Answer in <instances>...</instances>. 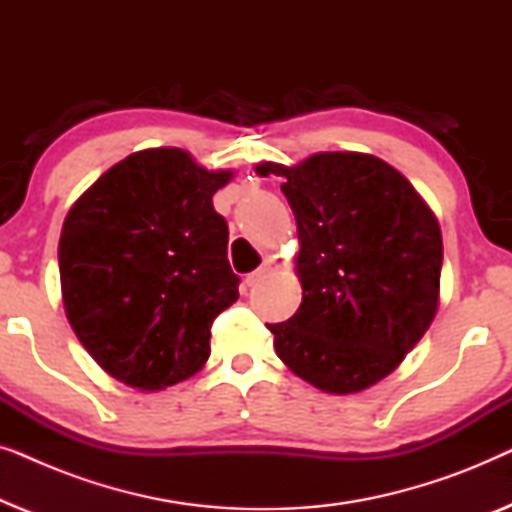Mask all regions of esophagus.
<instances>
[{
    "label": "esophagus",
    "mask_w": 512,
    "mask_h": 512,
    "mask_svg": "<svg viewBox=\"0 0 512 512\" xmlns=\"http://www.w3.org/2000/svg\"><path fill=\"white\" fill-rule=\"evenodd\" d=\"M277 270V265L272 263V261H265L261 268H258L256 272H251V275H247V279H244V284L247 286H254V284H258L261 282V279H265L268 275H272V272Z\"/></svg>",
    "instance_id": "34e87169"
}]
</instances>
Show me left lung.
Instances as JSON below:
<instances>
[{
    "label": "left lung",
    "instance_id": "1",
    "mask_svg": "<svg viewBox=\"0 0 512 512\" xmlns=\"http://www.w3.org/2000/svg\"><path fill=\"white\" fill-rule=\"evenodd\" d=\"M282 174L298 223L303 303L268 324L277 356L328 394L387 377L438 310L443 237L408 179L366 153H317Z\"/></svg>",
    "mask_w": 512,
    "mask_h": 512
}]
</instances>
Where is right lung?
I'll return each mask as SVG.
<instances>
[{"label": "right lung", "instance_id": "1", "mask_svg": "<svg viewBox=\"0 0 512 512\" xmlns=\"http://www.w3.org/2000/svg\"><path fill=\"white\" fill-rule=\"evenodd\" d=\"M207 172L181 149L132 153L74 202L58 261L69 324L111 377L163 389L209 359L212 324L240 298L228 223Z\"/></svg>", "mask_w": 512, "mask_h": 512}]
</instances>
